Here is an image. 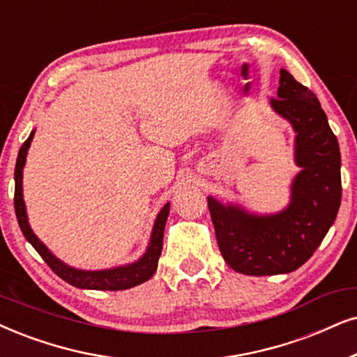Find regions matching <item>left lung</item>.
Here are the masks:
<instances>
[{
    "label": "left lung",
    "instance_id": "1",
    "mask_svg": "<svg viewBox=\"0 0 357 357\" xmlns=\"http://www.w3.org/2000/svg\"><path fill=\"white\" fill-rule=\"evenodd\" d=\"M275 114L295 132L298 174L290 188V204L275 214H255L245 207L207 197L219 250L238 273H290L318 249L335 222L341 204V153L317 96L280 70Z\"/></svg>",
    "mask_w": 357,
    "mask_h": 357
}]
</instances>
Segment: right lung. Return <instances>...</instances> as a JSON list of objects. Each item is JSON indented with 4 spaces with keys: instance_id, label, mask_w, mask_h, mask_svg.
I'll list each match as a JSON object with an SVG mask.
<instances>
[{
    "instance_id": "add662e5",
    "label": "right lung",
    "mask_w": 357,
    "mask_h": 357,
    "mask_svg": "<svg viewBox=\"0 0 357 357\" xmlns=\"http://www.w3.org/2000/svg\"><path fill=\"white\" fill-rule=\"evenodd\" d=\"M34 132L36 130L31 132L28 139H26V142L22 143V146L20 148V153H17V160H16V168H15V211H16L17 224H20L26 241H28L31 245L38 250V254L43 257L44 261H46L49 267L52 268V272L56 273L57 277L66 280L67 283H70L72 287L84 288V290L116 291V290H126V288L137 287L139 283H145L146 280H150L153 277V273L156 272L158 260H160L161 250H163V234H165L166 220H168V215H169V202H166V204L161 207V211L158 212L145 254L139 257L138 260H135L133 264L120 265V267L105 268V270H80V268L70 267V265L64 264L61 259H57V257L39 241V237L36 236L29 225L24 197H22V169H24L26 156H28L31 142H33L34 138Z\"/></svg>"
}]
</instances>
